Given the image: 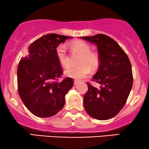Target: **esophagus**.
Here are the masks:
<instances>
[{
    "instance_id": "1",
    "label": "esophagus",
    "mask_w": 149,
    "mask_h": 149,
    "mask_svg": "<svg viewBox=\"0 0 149 149\" xmlns=\"http://www.w3.org/2000/svg\"><path fill=\"white\" fill-rule=\"evenodd\" d=\"M79 81H76V80H75V81H74V86L77 85V84H79Z\"/></svg>"
}]
</instances>
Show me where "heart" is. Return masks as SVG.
<instances>
[{
	"label": "heart",
	"mask_w": 149,
	"mask_h": 149,
	"mask_svg": "<svg viewBox=\"0 0 149 149\" xmlns=\"http://www.w3.org/2000/svg\"><path fill=\"white\" fill-rule=\"evenodd\" d=\"M70 46L81 56L80 57L78 66H70L65 70V76L76 80H81L86 78L90 73L91 68L96 69L100 63L98 54L92 52L90 45L83 40H75L70 43ZM56 54L59 63L64 67L70 64V58L64 45L61 44L56 49Z\"/></svg>",
	"instance_id": "b5f03b06"
}]
</instances>
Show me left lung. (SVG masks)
<instances>
[{
	"label": "left lung",
	"instance_id": "1",
	"mask_svg": "<svg viewBox=\"0 0 149 149\" xmlns=\"http://www.w3.org/2000/svg\"><path fill=\"white\" fill-rule=\"evenodd\" d=\"M96 44L100 63L93 81L100 88L87 83L84 97L87 113L98 120H108L119 113L128 99L133 86V73L127 55L113 39L104 34L82 37Z\"/></svg>",
	"mask_w": 149,
	"mask_h": 149
}]
</instances>
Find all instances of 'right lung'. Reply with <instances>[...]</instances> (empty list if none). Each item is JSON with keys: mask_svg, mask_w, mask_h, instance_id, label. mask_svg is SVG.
Listing matches in <instances>:
<instances>
[{"mask_svg": "<svg viewBox=\"0 0 149 149\" xmlns=\"http://www.w3.org/2000/svg\"><path fill=\"white\" fill-rule=\"evenodd\" d=\"M71 38L55 33L39 38L29 46V54L18 63V93L26 108L38 117H51L60 111L65 94L73 87L71 78L58 81L63 70L56 54L57 46Z\"/></svg>", "mask_w": 149, "mask_h": 149, "instance_id": "right-lung-1", "label": "right lung"}]
</instances>
